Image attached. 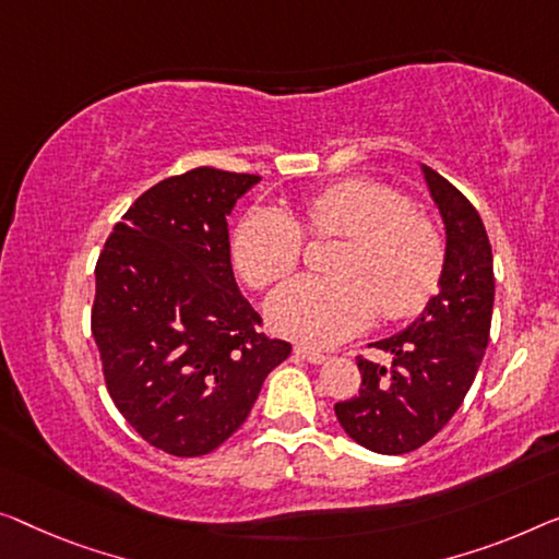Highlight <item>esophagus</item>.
<instances>
[{
  "instance_id": "34e87169",
  "label": "esophagus",
  "mask_w": 559,
  "mask_h": 559,
  "mask_svg": "<svg viewBox=\"0 0 559 559\" xmlns=\"http://www.w3.org/2000/svg\"><path fill=\"white\" fill-rule=\"evenodd\" d=\"M296 356L301 361H308V364H323V361L329 359L326 354L316 352V348H308V346H296Z\"/></svg>"
}]
</instances>
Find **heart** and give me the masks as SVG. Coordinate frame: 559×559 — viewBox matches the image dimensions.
<instances>
[{
	"instance_id": "b5f03b06",
	"label": "heart",
	"mask_w": 559,
	"mask_h": 559,
	"mask_svg": "<svg viewBox=\"0 0 559 559\" xmlns=\"http://www.w3.org/2000/svg\"><path fill=\"white\" fill-rule=\"evenodd\" d=\"M308 236H344L333 248V276L288 281L269 298V323L308 346H333L389 321L421 313L437 294L447 246L435 218L396 188L346 178L301 200V226L276 205H255L238 221L230 258L248 286L265 288L301 263Z\"/></svg>"
}]
</instances>
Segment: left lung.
Masks as SVG:
<instances>
[{
	"mask_svg": "<svg viewBox=\"0 0 559 559\" xmlns=\"http://www.w3.org/2000/svg\"><path fill=\"white\" fill-rule=\"evenodd\" d=\"M421 173L447 228L439 294L404 331L373 341L394 361L359 356V394L333 406L346 435L379 454L414 452L444 429L477 377L492 326L495 269L485 223L452 182L427 165Z\"/></svg>",
	"mask_w": 559,
	"mask_h": 559,
	"instance_id": "obj_1",
	"label": "left lung"
}]
</instances>
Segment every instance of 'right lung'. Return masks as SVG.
Returning <instances> with one entry per match:
<instances>
[{"label": "right lung", "mask_w": 559, "mask_h": 559, "mask_svg": "<svg viewBox=\"0 0 559 559\" xmlns=\"http://www.w3.org/2000/svg\"><path fill=\"white\" fill-rule=\"evenodd\" d=\"M258 175L195 168L145 190L95 265L93 336L130 427L173 456L218 449L290 344L233 278L228 215Z\"/></svg>", "instance_id": "obj_1"}]
</instances>
